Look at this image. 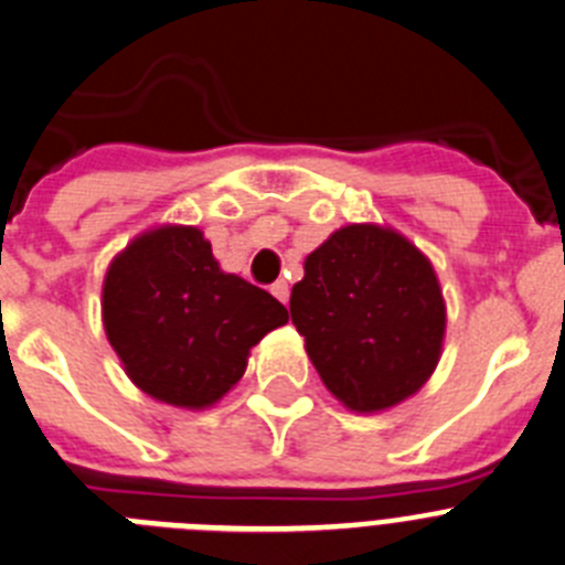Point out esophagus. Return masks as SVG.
<instances>
[{
	"instance_id": "esophagus-1",
	"label": "esophagus",
	"mask_w": 565,
	"mask_h": 565,
	"mask_svg": "<svg viewBox=\"0 0 565 565\" xmlns=\"http://www.w3.org/2000/svg\"><path fill=\"white\" fill-rule=\"evenodd\" d=\"M271 294L279 299V302L286 305L288 297H291V288H288L286 279H277V282H274V286H271Z\"/></svg>"
}]
</instances>
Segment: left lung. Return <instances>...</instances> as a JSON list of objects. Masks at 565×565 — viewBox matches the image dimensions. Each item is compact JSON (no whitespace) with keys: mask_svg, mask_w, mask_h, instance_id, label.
Here are the masks:
<instances>
[{"mask_svg":"<svg viewBox=\"0 0 565 565\" xmlns=\"http://www.w3.org/2000/svg\"><path fill=\"white\" fill-rule=\"evenodd\" d=\"M291 322L333 397L353 412H384L431 377L445 302L414 243L390 226L350 224L305 257Z\"/></svg>","mask_w":565,"mask_h":565,"instance_id":"obj_1","label":"left lung"}]
</instances>
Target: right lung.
<instances>
[{
  "instance_id": "1",
  "label": "right lung",
  "mask_w": 565,
  "mask_h": 565,
  "mask_svg": "<svg viewBox=\"0 0 565 565\" xmlns=\"http://www.w3.org/2000/svg\"><path fill=\"white\" fill-rule=\"evenodd\" d=\"M288 322L286 305L221 271L195 226H159L128 243L103 279V324L128 377L181 408L218 403L248 350Z\"/></svg>"
}]
</instances>
